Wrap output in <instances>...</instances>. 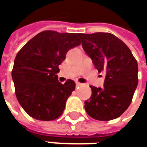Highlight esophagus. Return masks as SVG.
Returning a JSON list of instances; mask_svg holds the SVG:
<instances>
[{"label":"esophagus","mask_w":147,"mask_h":147,"mask_svg":"<svg viewBox=\"0 0 147 147\" xmlns=\"http://www.w3.org/2000/svg\"><path fill=\"white\" fill-rule=\"evenodd\" d=\"M76 86H80V85H82V84L80 83V82H76Z\"/></svg>","instance_id":"obj_1"}]
</instances>
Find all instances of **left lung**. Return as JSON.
<instances>
[{"label":"left lung","instance_id":"8db88e82","mask_svg":"<svg viewBox=\"0 0 147 147\" xmlns=\"http://www.w3.org/2000/svg\"><path fill=\"white\" fill-rule=\"evenodd\" d=\"M79 37L94 67L106 75L102 89L90 86L92 95L84 102V109L98 120L116 119L128 109L138 86L137 60L129 47L113 34L79 33Z\"/></svg>","mask_w":147,"mask_h":147}]
</instances>
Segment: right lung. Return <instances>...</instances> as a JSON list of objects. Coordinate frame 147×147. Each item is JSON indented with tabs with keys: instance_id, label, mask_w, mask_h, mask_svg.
<instances>
[{
	"instance_id": "right-lung-1",
	"label": "right lung",
	"mask_w": 147,
	"mask_h": 147,
	"mask_svg": "<svg viewBox=\"0 0 147 147\" xmlns=\"http://www.w3.org/2000/svg\"><path fill=\"white\" fill-rule=\"evenodd\" d=\"M79 33L44 31L32 38L14 59L12 79L18 102L31 117L49 121L63 114L76 83L58 80V66L69 49L80 45Z\"/></svg>"
}]
</instances>
